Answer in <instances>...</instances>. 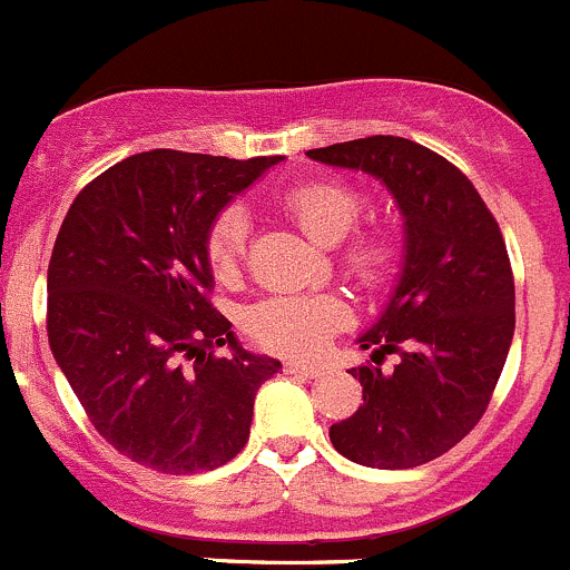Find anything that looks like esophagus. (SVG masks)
Listing matches in <instances>:
<instances>
[{
    "mask_svg": "<svg viewBox=\"0 0 570 570\" xmlns=\"http://www.w3.org/2000/svg\"><path fill=\"white\" fill-rule=\"evenodd\" d=\"M285 371L293 376H304V380H313V376H318L321 371L315 368V365H304V363H296V360H291V363H285Z\"/></svg>",
    "mask_w": 570,
    "mask_h": 570,
    "instance_id": "34e87169",
    "label": "esophagus"
}]
</instances>
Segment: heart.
<instances>
[{
	"mask_svg": "<svg viewBox=\"0 0 570 570\" xmlns=\"http://www.w3.org/2000/svg\"><path fill=\"white\" fill-rule=\"evenodd\" d=\"M279 207L321 246L341 244V266L360 285H380L396 261V240L385 227L354 229L365 210L363 190L343 179H309L279 196ZM249 244V218L240 207H224L207 229L205 257L218 283H235ZM352 309L335 293L266 296L246 313V332L257 346L287 357H313L326 337L348 324Z\"/></svg>",
	"mask_w": 570,
	"mask_h": 570,
	"instance_id": "b5f03b06",
	"label": "heart"
}]
</instances>
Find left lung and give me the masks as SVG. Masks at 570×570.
I'll use <instances>...</instances> for the list:
<instances>
[{
    "label": "left lung",
    "mask_w": 570,
    "mask_h": 570,
    "mask_svg": "<svg viewBox=\"0 0 570 570\" xmlns=\"http://www.w3.org/2000/svg\"><path fill=\"white\" fill-rule=\"evenodd\" d=\"M365 171L396 199L404 257L380 318L357 337L376 365L352 368L363 404L330 441L368 469H415L458 446L488 410L515 332V283L493 213L446 157L396 135L309 149ZM399 353L393 372L379 368Z\"/></svg>",
    "instance_id": "1"
}]
</instances>
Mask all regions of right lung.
Segmentation results:
<instances>
[{"label": "right lung", "instance_id": "1", "mask_svg": "<svg viewBox=\"0 0 570 570\" xmlns=\"http://www.w3.org/2000/svg\"><path fill=\"white\" fill-rule=\"evenodd\" d=\"M279 160L140 151L66 213L47 274L49 346L96 432L132 463L199 474L249 441L257 391L283 365L246 352L210 304L205 240Z\"/></svg>", "mask_w": 570, "mask_h": 570}]
</instances>
